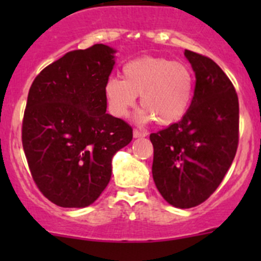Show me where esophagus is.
<instances>
[{"label": "esophagus", "instance_id": "esophagus-1", "mask_svg": "<svg viewBox=\"0 0 261 261\" xmlns=\"http://www.w3.org/2000/svg\"><path fill=\"white\" fill-rule=\"evenodd\" d=\"M146 135H147L146 133L138 130V128H135V130H134V138H145Z\"/></svg>", "mask_w": 261, "mask_h": 261}]
</instances>
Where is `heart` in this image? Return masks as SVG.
Here are the masks:
<instances>
[{"label":"heart","instance_id":"b5f03b06","mask_svg":"<svg viewBox=\"0 0 261 261\" xmlns=\"http://www.w3.org/2000/svg\"><path fill=\"white\" fill-rule=\"evenodd\" d=\"M123 80L110 77L105 83V97L110 112L116 117L127 116L140 96L144 107L139 115L143 122L155 120L162 126L183 118L191 106L194 75L181 62L167 58L141 57L122 68Z\"/></svg>","mask_w":261,"mask_h":261}]
</instances>
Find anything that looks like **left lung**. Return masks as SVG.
<instances>
[{"label":"left lung","mask_w":261,"mask_h":261,"mask_svg":"<svg viewBox=\"0 0 261 261\" xmlns=\"http://www.w3.org/2000/svg\"><path fill=\"white\" fill-rule=\"evenodd\" d=\"M196 73L187 114L150 134L152 178L163 198L178 208L203 203L232 164L239 145V98L232 82L206 55L186 50Z\"/></svg>","instance_id":"obj_1"}]
</instances>
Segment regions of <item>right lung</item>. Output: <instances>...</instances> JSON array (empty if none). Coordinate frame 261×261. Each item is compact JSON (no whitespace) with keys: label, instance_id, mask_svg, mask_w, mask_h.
I'll use <instances>...</instances> for the list:
<instances>
[{"label":"right lung","instance_id":"right-lung-1","mask_svg":"<svg viewBox=\"0 0 261 261\" xmlns=\"http://www.w3.org/2000/svg\"><path fill=\"white\" fill-rule=\"evenodd\" d=\"M115 50L94 44L44 68L30 87L22 147L31 177L53 203H93L111 179L112 158L133 140V127L106 114L105 83Z\"/></svg>","mask_w":261,"mask_h":261}]
</instances>
